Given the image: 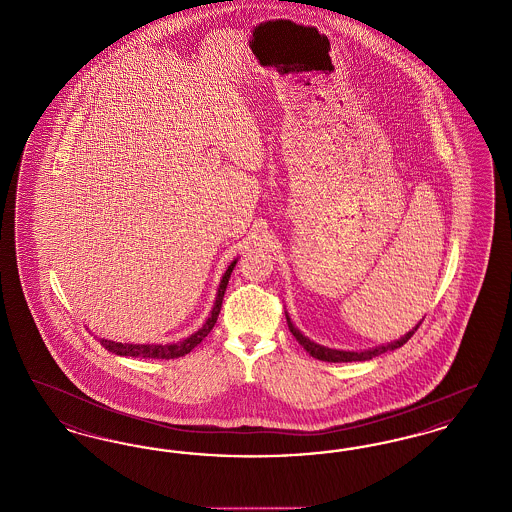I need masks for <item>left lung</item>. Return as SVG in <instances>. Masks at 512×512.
<instances>
[{
    "label": "left lung",
    "mask_w": 512,
    "mask_h": 512,
    "mask_svg": "<svg viewBox=\"0 0 512 512\" xmlns=\"http://www.w3.org/2000/svg\"><path fill=\"white\" fill-rule=\"evenodd\" d=\"M286 320H288V328H290L293 338L303 345V349H305L311 357H315L318 361H326V363H353V361H368V359L378 357V355H382V353H386V351H393V349H397V347H401V345H405L407 341L411 340L414 332L418 330V326L422 324V322H418V324L414 326L413 330H411V332H407L401 340L391 341L388 345H378V347H372V349H366V351H341V349H330V347L318 345L315 341L309 340L307 336H303V334L295 328V324H293L292 318H290L288 313H286Z\"/></svg>",
    "instance_id": "obj_1"
}]
</instances>
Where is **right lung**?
I'll return each instance as SVG.
<instances>
[{
  "instance_id": "obj_1",
  "label": "right lung",
  "mask_w": 512,
  "mask_h": 512,
  "mask_svg": "<svg viewBox=\"0 0 512 512\" xmlns=\"http://www.w3.org/2000/svg\"><path fill=\"white\" fill-rule=\"evenodd\" d=\"M236 263H238V259H234L232 263H230V267L226 268V272H224V276H222V280H220L219 284V292H217V297H215V305H213V309H211V315L207 317L205 320V324L194 332L190 338H186V340L178 341V343H159V345H153V343H119V341H111V340H99V343L107 349V351H111V353H115V355H121V357H142V359H178V357H184V355H188L194 347H197L201 341L207 338V334L213 330V326H215V322H217V318H219L220 307H222V297H224V292H226V286H228V280H230V274H232V270L236 267Z\"/></svg>"
}]
</instances>
